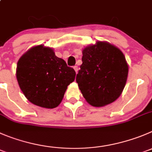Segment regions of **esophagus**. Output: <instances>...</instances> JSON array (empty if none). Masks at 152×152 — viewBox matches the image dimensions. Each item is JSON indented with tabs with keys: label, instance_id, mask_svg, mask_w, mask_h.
<instances>
[{
	"label": "esophagus",
	"instance_id": "34e87169",
	"mask_svg": "<svg viewBox=\"0 0 152 152\" xmlns=\"http://www.w3.org/2000/svg\"><path fill=\"white\" fill-rule=\"evenodd\" d=\"M74 69H75V72H76V74L77 73V71H78V68H77V66H74Z\"/></svg>",
	"mask_w": 152,
	"mask_h": 152
}]
</instances>
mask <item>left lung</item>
Segmentation results:
<instances>
[{
  "mask_svg": "<svg viewBox=\"0 0 152 152\" xmlns=\"http://www.w3.org/2000/svg\"><path fill=\"white\" fill-rule=\"evenodd\" d=\"M76 81L90 105L103 107L115 102L126 84L128 65L122 50L107 42L84 48Z\"/></svg>",
  "mask_w": 152,
  "mask_h": 152,
  "instance_id": "1",
  "label": "left lung"
}]
</instances>
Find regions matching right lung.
Here are the masks:
<instances>
[{
    "mask_svg": "<svg viewBox=\"0 0 152 152\" xmlns=\"http://www.w3.org/2000/svg\"><path fill=\"white\" fill-rule=\"evenodd\" d=\"M75 75L51 48L42 45L27 50L17 63L16 78L24 96L32 104L48 109L61 103Z\"/></svg>",
    "mask_w": 152,
    "mask_h": 152,
    "instance_id": "obj_1",
    "label": "right lung"
}]
</instances>
